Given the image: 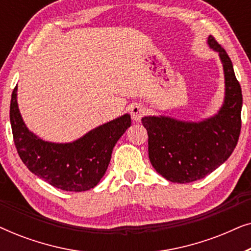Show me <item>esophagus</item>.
Masks as SVG:
<instances>
[{
  "label": "esophagus",
  "instance_id": "34e87169",
  "mask_svg": "<svg viewBox=\"0 0 251 251\" xmlns=\"http://www.w3.org/2000/svg\"><path fill=\"white\" fill-rule=\"evenodd\" d=\"M146 109L144 106L139 104H135L131 106V109H130V114H131V118L135 122H139L144 115H145Z\"/></svg>",
  "mask_w": 251,
  "mask_h": 251
}]
</instances>
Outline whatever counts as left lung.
Returning a JSON list of instances; mask_svg holds the SVG:
<instances>
[{
	"instance_id": "8db88e82",
	"label": "left lung",
	"mask_w": 251,
	"mask_h": 251,
	"mask_svg": "<svg viewBox=\"0 0 251 251\" xmlns=\"http://www.w3.org/2000/svg\"><path fill=\"white\" fill-rule=\"evenodd\" d=\"M207 44L218 53L224 71V100L217 113L200 121L168 115L142 119L149 133V157L154 169L173 183L202 179L231 156L241 130L242 92L226 51L211 35Z\"/></svg>"
}]
</instances>
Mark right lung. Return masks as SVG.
Returning a JSON list of instances; mask_svg holds the SVG:
<instances>
[{
    "label": "right lung",
    "instance_id": "add662e5",
    "mask_svg": "<svg viewBox=\"0 0 251 251\" xmlns=\"http://www.w3.org/2000/svg\"><path fill=\"white\" fill-rule=\"evenodd\" d=\"M15 88L10 104V123L20 159L34 175L68 192L94 188L104 176L112 152L126 130L131 126L126 113L70 143H53L40 138L27 128L20 114Z\"/></svg>",
    "mask_w": 251,
    "mask_h": 251
}]
</instances>
